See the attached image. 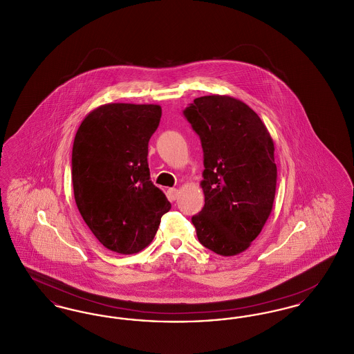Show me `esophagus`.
<instances>
[{
	"mask_svg": "<svg viewBox=\"0 0 354 354\" xmlns=\"http://www.w3.org/2000/svg\"><path fill=\"white\" fill-rule=\"evenodd\" d=\"M178 196H179V191L176 188H169L167 189V198H169V202L176 201Z\"/></svg>",
	"mask_w": 354,
	"mask_h": 354,
	"instance_id": "esophagus-1",
	"label": "esophagus"
}]
</instances>
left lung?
I'll return each mask as SVG.
<instances>
[{"label":"left lung","instance_id":"obj_1","mask_svg":"<svg viewBox=\"0 0 354 354\" xmlns=\"http://www.w3.org/2000/svg\"><path fill=\"white\" fill-rule=\"evenodd\" d=\"M204 152V207L192 216L203 245L221 256L250 248L270 218L276 192L274 143L252 109L205 95L185 110Z\"/></svg>","mask_w":354,"mask_h":354}]
</instances>
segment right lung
<instances>
[{"label": "right lung", "instance_id": "1", "mask_svg": "<svg viewBox=\"0 0 354 354\" xmlns=\"http://www.w3.org/2000/svg\"><path fill=\"white\" fill-rule=\"evenodd\" d=\"M159 104L106 103L84 117L73 145L71 178L77 207L103 247L120 254L145 250L171 208L152 185L149 140Z\"/></svg>", "mask_w": 354, "mask_h": 354}]
</instances>
